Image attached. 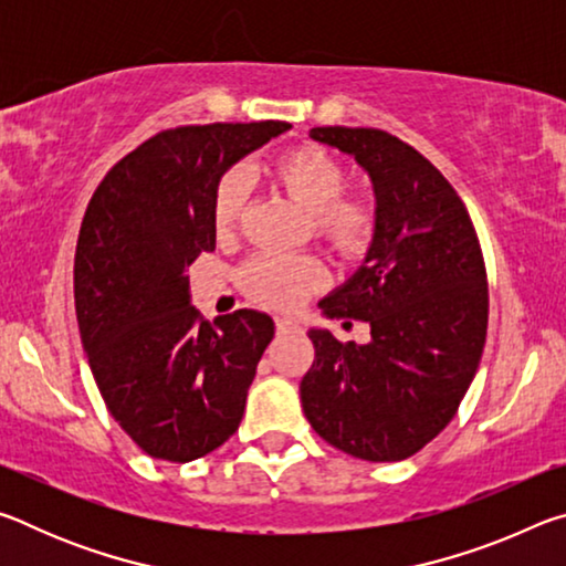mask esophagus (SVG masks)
Here are the masks:
<instances>
[{"instance_id": "obj_1", "label": "esophagus", "mask_w": 566, "mask_h": 566, "mask_svg": "<svg viewBox=\"0 0 566 566\" xmlns=\"http://www.w3.org/2000/svg\"><path fill=\"white\" fill-rule=\"evenodd\" d=\"M274 324H276V332H280V334H296V332H300V322L292 319V317H276Z\"/></svg>"}]
</instances>
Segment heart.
Wrapping results in <instances>:
<instances>
[{"mask_svg": "<svg viewBox=\"0 0 566 566\" xmlns=\"http://www.w3.org/2000/svg\"><path fill=\"white\" fill-rule=\"evenodd\" d=\"M272 179L312 217L317 234L344 256H359L375 242L377 209L361 197H347L349 175L342 161L317 145L286 149L270 165ZM244 212V181L239 175L219 179L212 222L219 234L232 232ZM242 290L252 300L290 310L327 282V270L314 254L260 252L239 270Z\"/></svg>", "mask_w": 566, "mask_h": 566, "instance_id": "heart-1", "label": "heart"}]
</instances>
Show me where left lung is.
<instances>
[{
	"mask_svg": "<svg viewBox=\"0 0 566 566\" xmlns=\"http://www.w3.org/2000/svg\"><path fill=\"white\" fill-rule=\"evenodd\" d=\"M310 137L369 171L379 224L359 272L319 302L332 319L369 322L371 342L310 329L302 407L332 447L399 462L452 421L476 375L490 319L482 247L454 187L395 134L314 127Z\"/></svg>",
	"mask_w": 566,
	"mask_h": 566,
	"instance_id": "8db88e82",
	"label": "left lung"
}]
</instances>
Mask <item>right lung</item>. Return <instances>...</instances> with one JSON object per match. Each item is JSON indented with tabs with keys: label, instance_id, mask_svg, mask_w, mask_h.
Returning a JSON list of instances; mask_svg holds the SVG:
<instances>
[{
	"label": "right lung",
	"instance_id": "add662e5",
	"mask_svg": "<svg viewBox=\"0 0 566 566\" xmlns=\"http://www.w3.org/2000/svg\"><path fill=\"white\" fill-rule=\"evenodd\" d=\"M290 129L286 122L157 132L99 181L74 254V310L109 415L142 452L191 462L244 415L274 322L237 310L207 322L189 304V264L212 252L219 177Z\"/></svg>",
	"mask_w": 566,
	"mask_h": 566
}]
</instances>
